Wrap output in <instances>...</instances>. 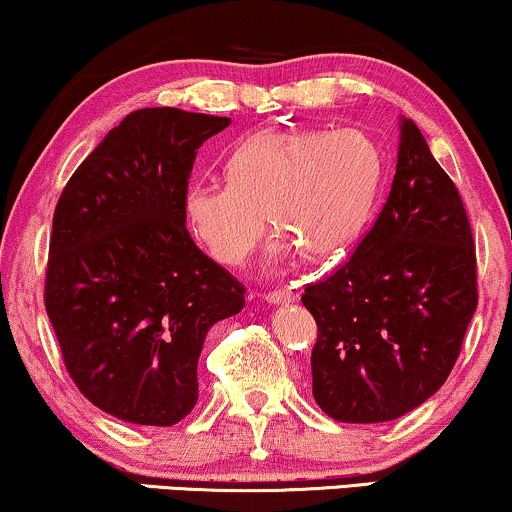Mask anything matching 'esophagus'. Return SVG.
I'll list each match as a JSON object with an SVG mask.
<instances>
[{
    "mask_svg": "<svg viewBox=\"0 0 512 512\" xmlns=\"http://www.w3.org/2000/svg\"><path fill=\"white\" fill-rule=\"evenodd\" d=\"M298 298H300V293L293 291V288H279V291L267 293V303H272V305L295 303V300H298Z\"/></svg>",
    "mask_w": 512,
    "mask_h": 512,
    "instance_id": "1",
    "label": "esophagus"
}]
</instances>
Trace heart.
Listing matches in <instances>:
<instances>
[{"label":"heart","instance_id":"heart-1","mask_svg":"<svg viewBox=\"0 0 512 512\" xmlns=\"http://www.w3.org/2000/svg\"><path fill=\"white\" fill-rule=\"evenodd\" d=\"M381 181V150L357 128L264 131L226 159V181H193L183 214L219 264L238 267L264 233L276 229L267 260L300 248L329 260L353 243Z\"/></svg>","mask_w":512,"mask_h":512}]
</instances>
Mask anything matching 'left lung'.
I'll list each match as a JSON object with an SVG mask.
<instances>
[{
	"label": "left lung",
	"instance_id": "left-lung-1",
	"mask_svg": "<svg viewBox=\"0 0 512 512\" xmlns=\"http://www.w3.org/2000/svg\"><path fill=\"white\" fill-rule=\"evenodd\" d=\"M312 396L338 422H389L441 389L477 310V255L458 188L400 121L389 200L334 274L310 283Z\"/></svg>",
	"mask_w": 512,
	"mask_h": 512
}]
</instances>
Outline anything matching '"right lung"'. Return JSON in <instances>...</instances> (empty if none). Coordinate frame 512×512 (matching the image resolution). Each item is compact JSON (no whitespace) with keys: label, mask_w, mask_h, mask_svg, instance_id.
<instances>
[{"label":"right lung","mask_w":512,"mask_h":512,"mask_svg":"<svg viewBox=\"0 0 512 512\" xmlns=\"http://www.w3.org/2000/svg\"><path fill=\"white\" fill-rule=\"evenodd\" d=\"M229 123L138 109L61 190L45 307L73 384L116 420L181 422L207 331L245 305L243 283L197 248L183 214L197 150Z\"/></svg>","instance_id":"1"}]
</instances>
